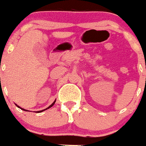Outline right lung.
Listing matches in <instances>:
<instances>
[{"mask_svg":"<svg viewBox=\"0 0 146 146\" xmlns=\"http://www.w3.org/2000/svg\"><path fill=\"white\" fill-rule=\"evenodd\" d=\"M55 102H56V100H55V101H54V102H53V103H52V104H51V105H50V106H49V107H47V108H46V109H44V110H41V111H36V112H37V113H39V112H42V111H44V110H48V109H49V108H50V107H52V106H53V105H54V104H55ZM16 105H17V104H16ZM17 107H19V108H20V107H19V106H17ZM20 109H22V108H20ZM22 110H25V111H27V110H24V109H22Z\"/></svg>","mask_w":146,"mask_h":146,"instance_id":"obj_1","label":"right lung"}]
</instances>
